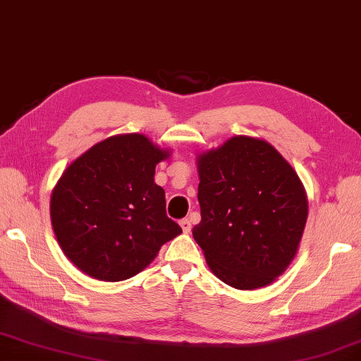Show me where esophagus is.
<instances>
[{
  "mask_svg": "<svg viewBox=\"0 0 361 361\" xmlns=\"http://www.w3.org/2000/svg\"><path fill=\"white\" fill-rule=\"evenodd\" d=\"M180 226H181L183 233H190V231H191V221L188 220V219H183V220L180 221Z\"/></svg>",
  "mask_w": 361,
  "mask_h": 361,
  "instance_id": "1",
  "label": "esophagus"
}]
</instances>
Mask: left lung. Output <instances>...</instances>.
Returning <instances> with one entry per match:
<instances>
[{"label": "left lung", "instance_id": "left-lung-1", "mask_svg": "<svg viewBox=\"0 0 361 361\" xmlns=\"http://www.w3.org/2000/svg\"><path fill=\"white\" fill-rule=\"evenodd\" d=\"M201 223L192 236L216 278L254 290L276 281L299 250L305 188L270 142L233 136L197 154Z\"/></svg>", "mask_w": 361, "mask_h": 361}]
</instances>
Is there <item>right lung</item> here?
<instances>
[{
    "label": "right lung",
    "instance_id": "right-lung-1",
    "mask_svg": "<svg viewBox=\"0 0 361 361\" xmlns=\"http://www.w3.org/2000/svg\"><path fill=\"white\" fill-rule=\"evenodd\" d=\"M141 133L114 135L67 165L51 192V225L62 252L88 276L123 281L149 267L181 234L165 212L156 165L170 157Z\"/></svg>",
    "mask_w": 361,
    "mask_h": 361
}]
</instances>
